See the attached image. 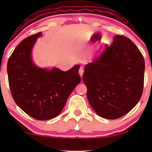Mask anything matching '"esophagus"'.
Returning <instances> with one entry per match:
<instances>
[{
	"label": "esophagus",
	"instance_id": "obj_1",
	"mask_svg": "<svg viewBox=\"0 0 152 152\" xmlns=\"http://www.w3.org/2000/svg\"><path fill=\"white\" fill-rule=\"evenodd\" d=\"M78 73H79V75L81 77H82V76H83V68L81 66L79 69V71H78Z\"/></svg>",
	"mask_w": 152,
	"mask_h": 152
}]
</instances>
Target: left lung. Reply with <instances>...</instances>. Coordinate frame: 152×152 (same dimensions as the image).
Returning a JSON list of instances; mask_svg holds the SVG:
<instances>
[{
	"label": "left lung",
	"instance_id": "1",
	"mask_svg": "<svg viewBox=\"0 0 152 152\" xmlns=\"http://www.w3.org/2000/svg\"><path fill=\"white\" fill-rule=\"evenodd\" d=\"M97 57L85 66L83 83L87 98L99 116L116 119L129 112L140 100L145 62L130 39L116 35Z\"/></svg>",
	"mask_w": 152,
	"mask_h": 152
}]
</instances>
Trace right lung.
Instances as JSON below:
<instances>
[{
    "instance_id": "obj_1",
    "label": "right lung",
    "mask_w": 152,
    "mask_h": 152,
    "mask_svg": "<svg viewBox=\"0 0 152 152\" xmlns=\"http://www.w3.org/2000/svg\"><path fill=\"white\" fill-rule=\"evenodd\" d=\"M42 33L25 38L15 48L7 65L8 82L15 104L36 119L45 121L61 112L71 92L81 81L75 65L67 71L41 68L33 61L32 50Z\"/></svg>"
}]
</instances>
